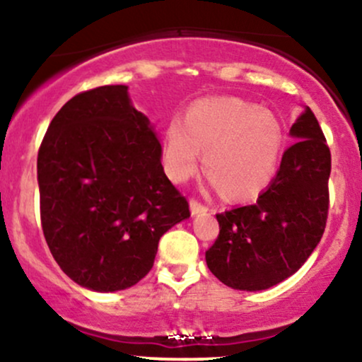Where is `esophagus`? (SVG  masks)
<instances>
[{
	"label": "esophagus",
	"mask_w": 362,
	"mask_h": 362,
	"mask_svg": "<svg viewBox=\"0 0 362 362\" xmlns=\"http://www.w3.org/2000/svg\"><path fill=\"white\" fill-rule=\"evenodd\" d=\"M207 207L204 204H201V202L197 201V199H190V213L192 214H201V213H206Z\"/></svg>",
	"instance_id": "1"
}]
</instances>
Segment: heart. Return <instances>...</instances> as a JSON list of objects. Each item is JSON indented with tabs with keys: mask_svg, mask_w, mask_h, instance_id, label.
<instances>
[{
	"mask_svg": "<svg viewBox=\"0 0 362 362\" xmlns=\"http://www.w3.org/2000/svg\"><path fill=\"white\" fill-rule=\"evenodd\" d=\"M282 132L276 117L238 98H207L173 120L165 132L163 167L173 182L204 170L228 199L260 192L276 172Z\"/></svg>",
	"mask_w": 362,
	"mask_h": 362,
	"instance_id": "b5f03b06",
	"label": "heart"
}]
</instances>
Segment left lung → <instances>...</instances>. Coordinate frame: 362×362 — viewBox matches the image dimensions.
Returning <instances> with one entry per match:
<instances>
[{"mask_svg": "<svg viewBox=\"0 0 362 362\" xmlns=\"http://www.w3.org/2000/svg\"><path fill=\"white\" fill-rule=\"evenodd\" d=\"M298 141L284 151L271 185L248 204L216 214L219 235L206 252L223 284L262 291L305 264L325 231L332 158L310 107L291 127Z\"/></svg>", "mask_w": 362, "mask_h": 362, "instance_id": "left-lung-1", "label": "left lung"}]
</instances>
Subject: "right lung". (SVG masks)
<instances>
[{
	"label": "right lung",
	"mask_w": 362,
	"mask_h": 362,
	"mask_svg": "<svg viewBox=\"0 0 362 362\" xmlns=\"http://www.w3.org/2000/svg\"><path fill=\"white\" fill-rule=\"evenodd\" d=\"M37 178L54 260L100 293L143 279L161 236L190 216L165 175L156 132L124 85L81 91L62 105L39 148Z\"/></svg>",
	"instance_id": "add662e5"
}]
</instances>
